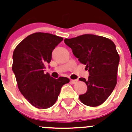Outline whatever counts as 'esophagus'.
I'll return each instance as SVG.
<instances>
[{
    "label": "esophagus",
    "mask_w": 132,
    "mask_h": 132,
    "mask_svg": "<svg viewBox=\"0 0 132 132\" xmlns=\"http://www.w3.org/2000/svg\"><path fill=\"white\" fill-rule=\"evenodd\" d=\"M70 82H71V83H72V84H76V83L78 82V79H71V80H70Z\"/></svg>",
    "instance_id": "34e87169"
}]
</instances>
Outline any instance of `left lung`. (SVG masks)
I'll list each match as a JSON object with an SVG mask.
<instances>
[{
	"instance_id": "1",
	"label": "left lung",
	"mask_w": 132,
	"mask_h": 132,
	"mask_svg": "<svg viewBox=\"0 0 132 132\" xmlns=\"http://www.w3.org/2000/svg\"><path fill=\"white\" fill-rule=\"evenodd\" d=\"M64 42L89 71L87 80L83 78L79 79L87 86V92L80 95L79 100L89 106L101 105L117 84L119 55L116 45L107 38L88 34L65 38Z\"/></svg>"
}]
</instances>
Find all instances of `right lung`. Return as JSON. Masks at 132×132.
<instances>
[{"instance_id": "right-lung-1", "label": "right lung", "mask_w": 132, "mask_h": 132, "mask_svg": "<svg viewBox=\"0 0 132 132\" xmlns=\"http://www.w3.org/2000/svg\"><path fill=\"white\" fill-rule=\"evenodd\" d=\"M63 38L38 32L29 35L16 47L13 54L12 69L18 87L23 97L33 106L45 109L56 101L65 77L58 79L44 74L45 64L50 63L52 52Z\"/></svg>"}]
</instances>
